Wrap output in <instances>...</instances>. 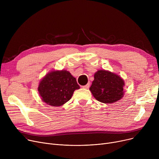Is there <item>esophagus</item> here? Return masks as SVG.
I'll return each mask as SVG.
<instances>
[{
	"mask_svg": "<svg viewBox=\"0 0 159 159\" xmlns=\"http://www.w3.org/2000/svg\"><path fill=\"white\" fill-rule=\"evenodd\" d=\"M89 86H90V83L88 82L86 85H85V86H82V88H84V89H88V88H89Z\"/></svg>",
	"mask_w": 159,
	"mask_h": 159,
	"instance_id": "esophagus-1",
	"label": "esophagus"
}]
</instances>
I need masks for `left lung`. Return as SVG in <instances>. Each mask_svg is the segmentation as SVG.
Masks as SVG:
<instances>
[{"mask_svg": "<svg viewBox=\"0 0 159 159\" xmlns=\"http://www.w3.org/2000/svg\"><path fill=\"white\" fill-rule=\"evenodd\" d=\"M125 82L120 75L107 70H99L94 75L89 90L98 101L104 104L116 102L124 95Z\"/></svg>", "mask_w": 159, "mask_h": 159, "instance_id": "left-lung-1", "label": "left lung"}]
</instances>
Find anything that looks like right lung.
Returning a JSON list of instances; mask_svg holds the SVG:
<instances>
[{
  "mask_svg": "<svg viewBox=\"0 0 159 159\" xmlns=\"http://www.w3.org/2000/svg\"><path fill=\"white\" fill-rule=\"evenodd\" d=\"M79 88L76 79L62 70L49 71L40 81L38 91L44 102L58 107L70 101L75 90Z\"/></svg>",
  "mask_w": 159,
  "mask_h": 159,
  "instance_id": "obj_1",
  "label": "right lung"
}]
</instances>
